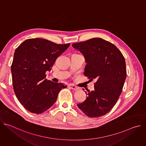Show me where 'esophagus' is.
<instances>
[{
    "label": "esophagus",
    "mask_w": 146,
    "mask_h": 146,
    "mask_svg": "<svg viewBox=\"0 0 146 146\" xmlns=\"http://www.w3.org/2000/svg\"><path fill=\"white\" fill-rule=\"evenodd\" d=\"M69 87L70 88H71L72 90H74V91H76V90H77L78 89L77 87H76L75 86L72 85V84H70V85H69Z\"/></svg>",
    "instance_id": "34e87169"
}]
</instances>
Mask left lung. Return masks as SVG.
I'll list each match as a JSON object with an SVG mask.
<instances>
[{
    "instance_id": "obj_1",
    "label": "left lung",
    "mask_w": 146,
    "mask_h": 146,
    "mask_svg": "<svg viewBox=\"0 0 146 146\" xmlns=\"http://www.w3.org/2000/svg\"><path fill=\"white\" fill-rule=\"evenodd\" d=\"M72 46L86 58L84 75L90 80H96L94 91L77 106L89 117L105 115L114 106L122 91L127 77L125 60L114 44L101 38L73 43Z\"/></svg>"
}]
</instances>
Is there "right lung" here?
I'll list each match as a JSON object with an SVG mask.
<instances>
[{
	"label": "right lung",
	"mask_w": 146,
	"mask_h": 146,
	"mask_svg": "<svg viewBox=\"0 0 146 146\" xmlns=\"http://www.w3.org/2000/svg\"><path fill=\"white\" fill-rule=\"evenodd\" d=\"M41 38L25 40L15 50L11 67L13 89L19 102L32 113L41 114L56 102L62 83L45 79L57 58L70 46Z\"/></svg>",
	"instance_id": "right-lung-1"
}]
</instances>
